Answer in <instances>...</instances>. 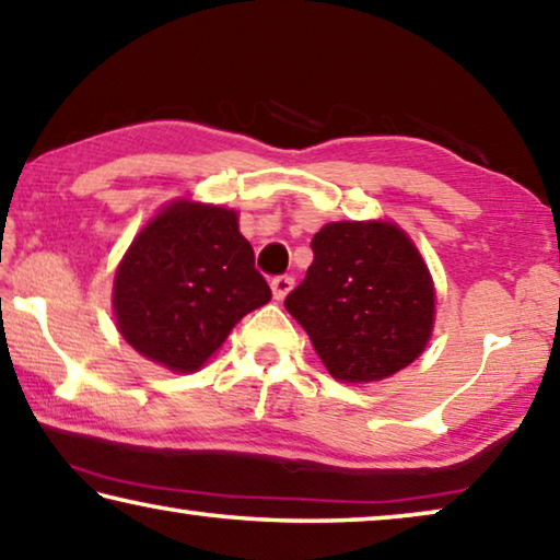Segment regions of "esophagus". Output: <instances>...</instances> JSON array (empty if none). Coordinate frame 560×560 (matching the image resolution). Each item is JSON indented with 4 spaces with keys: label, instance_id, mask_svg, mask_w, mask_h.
Returning <instances> with one entry per match:
<instances>
[{
    "label": "esophagus",
    "instance_id": "34e87169",
    "mask_svg": "<svg viewBox=\"0 0 560 560\" xmlns=\"http://www.w3.org/2000/svg\"><path fill=\"white\" fill-rule=\"evenodd\" d=\"M291 289H294V279H291L289 273H281V277L271 279V291H273V296H277V299L287 296Z\"/></svg>",
    "mask_w": 560,
    "mask_h": 560
}]
</instances>
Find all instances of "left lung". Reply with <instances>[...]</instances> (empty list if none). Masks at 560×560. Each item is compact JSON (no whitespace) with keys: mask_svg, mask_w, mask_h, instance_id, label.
Here are the masks:
<instances>
[{"mask_svg":"<svg viewBox=\"0 0 560 560\" xmlns=\"http://www.w3.org/2000/svg\"><path fill=\"white\" fill-rule=\"evenodd\" d=\"M287 312L334 380L374 382L405 370L428 345L435 289L412 241L395 223H327Z\"/></svg>","mask_w":560,"mask_h":560,"instance_id":"8db88e82","label":"left lung"}]
</instances>
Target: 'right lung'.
<instances>
[{
	"label": "right lung",
	"mask_w": 560,
	"mask_h": 560,
	"mask_svg": "<svg viewBox=\"0 0 560 560\" xmlns=\"http://www.w3.org/2000/svg\"><path fill=\"white\" fill-rule=\"evenodd\" d=\"M269 299L236 213L188 200L138 233L113 289L125 341L173 372H196L236 322Z\"/></svg>",
	"instance_id": "obj_1"
}]
</instances>
